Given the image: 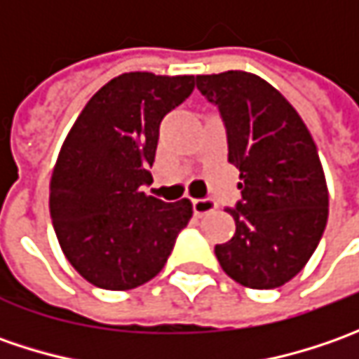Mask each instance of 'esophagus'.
<instances>
[{
	"label": "esophagus",
	"mask_w": 359,
	"mask_h": 359,
	"mask_svg": "<svg viewBox=\"0 0 359 359\" xmlns=\"http://www.w3.org/2000/svg\"><path fill=\"white\" fill-rule=\"evenodd\" d=\"M215 201L210 198H203V200H194V214L196 215H208L215 212Z\"/></svg>",
	"instance_id": "1"
}]
</instances>
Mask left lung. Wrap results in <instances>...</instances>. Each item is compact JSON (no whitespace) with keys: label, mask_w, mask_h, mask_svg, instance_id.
I'll use <instances>...</instances> for the list:
<instances>
[{"label":"left lung","mask_w":359,"mask_h":359,"mask_svg":"<svg viewBox=\"0 0 359 359\" xmlns=\"http://www.w3.org/2000/svg\"><path fill=\"white\" fill-rule=\"evenodd\" d=\"M228 133L241 200L236 233L215 245L222 269L252 290L280 287L308 264L327 222V186L310 130L273 86L248 72L198 76Z\"/></svg>","instance_id":"8db88e82"}]
</instances>
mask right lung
<instances>
[{"mask_svg":"<svg viewBox=\"0 0 359 359\" xmlns=\"http://www.w3.org/2000/svg\"><path fill=\"white\" fill-rule=\"evenodd\" d=\"M194 76L130 72L81 109L49 184V214L76 271L102 290L156 278L194 214L191 201L147 196L159 123L194 91Z\"/></svg>","mask_w":359,"mask_h":359,"instance_id":"right-lung-1","label":"right lung"}]
</instances>
